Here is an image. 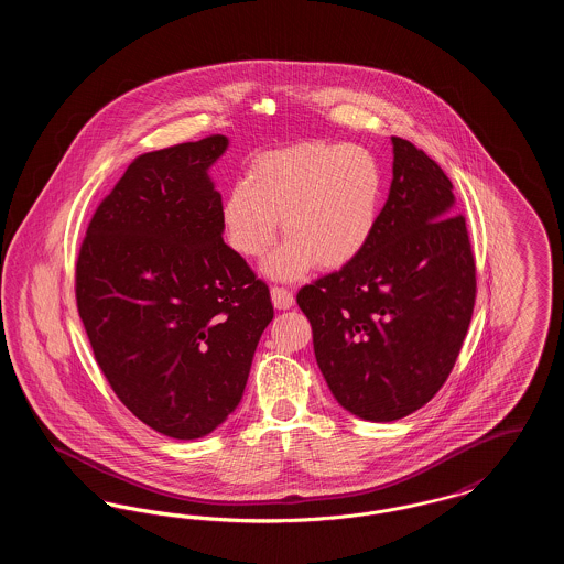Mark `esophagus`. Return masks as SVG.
Wrapping results in <instances>:
<instances>
[{"label":"esophagus","instance_id":"1","mask_svg":"<svg viewBox=\"0 0 564 564\" xmlns=\"http://www.w3.org/2000/svg\"><path fill=\"white\" fill-rule=\"evenodd\" d=\"M270 297H272V304L279 311H285V308H290L294 304V294L290 290H285V288H279V285H274L270 290Z\"/></svg>","mask_w":564,"mask_h":564}]
</instances>
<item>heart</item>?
I'll use <instances>...</instances> for the list:
<instances>
[{"mask_svg": "<svg viewBox=\"0 0 564 564\" xmlns=\"http://www.w3.org/2000/svg\"><path fill=\"white\" fill-rule=\"evenodd\" d=\"M382 203V169L361 145L297 143L264 152L249 164L247 182L228 189L221 224L242 258H260L276 239L267 272L294 279L315 262L338 269L375 237Z\"/></svg>", "mask_w": 564, "mask_h": 564, "instance_id": "b5f03b06", "label": "heart"}]
</instances>
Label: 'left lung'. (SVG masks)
I'll return each instance as SVG.
<instances>
[{
    "label": "left lung",
    "instance_id": "obj_1",
    "mask_svg": "<svg viewBox=\"0 0 564 564\" xmlns=\"http://www.w3.org/2000/svg\"><path fill=\"white\" fill-rule=\"evenodd\" d=\"M391 141L393 182L372 241L295 295L332 395L375 423L412 414L442 389L476 302L451 180L414 143Z\"/></svg>",
    "mask_w": 564,
    "mask_h": 564
}]
</instances>
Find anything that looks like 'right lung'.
Returning <instances> with one entry per match:
<instances>
[{"instance_id": "right-lung-1", "label": "right lung", "mask_w": 564, "mask_h": 564, "mask_svg": "<svg viewBox=\"0 0 564 564\" xmlns=\"http://www.w3.org/2000/svg\"><path fill=\"white\" fill-rule=\"evenodd\" d=\"M224 134L137 156L101 200L76 262V302L109 387L148 427L196 440L239 405L269 285L224 239L209 166Z\"/></svg>"}]
</instances>
